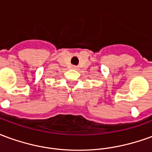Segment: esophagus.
Wrapping results in <instances>:
<instances>
[{
    "label": "esophagus",
    "mask_w": 152,
    "mask_h": 152,
    "mask_svg": "<svg viewBox=\"0 0 152 152\" xmlns=\"http://www.w3.org/2000/svg\"><path fill=\"white\" fill-rule=\"evenodd\" d=\"M72 69H76V68H77V66H75V65H72Z\"/></svg>",
    "instance_id": "esophagus-1"
}]
</instances>
